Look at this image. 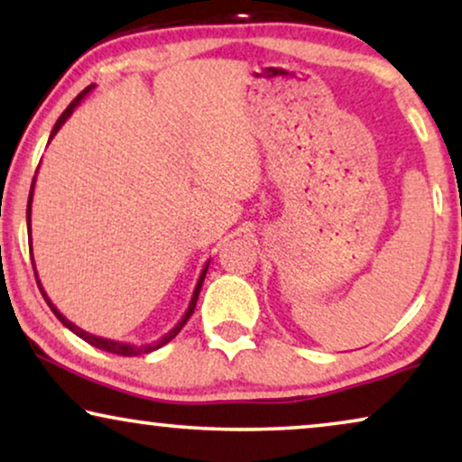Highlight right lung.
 Returning a JSON list of instances; mask_svg holds the SVG:
<instances>
[{"mask_svg": "<svg viewBox=\"0 0 462 462\" xmlns=\"http://www.w3.org/2000/svg\"><path fill=\"white\" fill-rule=\"evenodd\" d=\"M94 88L97 86H88L84 92H79L78 97L73 98V103L67 106L65 111H62V116L56 119V124H54V128H52V132H50V138H48V143L52 141V138L56 136V132H59L60 128H62V124L67 122L69 117L73 116V111L78 109V105L81 103V100H84L88 94H90V90H94ZM35 179H37V172H35ZM35 179H33V182H31V191H29V204H27V231H29V236H31V204H33V191H35ZM29 250H31V263H33V245H29ZM208 264H210V261L206 263V267L201 269V273H199V280H198V283H195V290H193V296H191V300H189V307H187V311H185V315H182L180 318V321L179 324H176L172 330L170 332H166L163 334L162 338H157L155 343H149V345H132V343H122V340H113V338H105V337H97V334H90V332H86V330H81L79 326H75L73 321H69L65 315H62L59 309L54 307V302L48 299V294H46V290H43V286H42V282H40V277H37V269H35V263H33V269H35V280H37V286H40V290H42V296H43V300L48 302V307L52 309V313L56 315V318H59V321L65 328H69V330H71L73 334H78V337L81 338V340H86L88 345H92V346H97V349H100V351H106V353H116V356H124V357H134V356H144V353H151V351H155V349H160V346H163L166 343H170V340H172L176 334H179L180 330H182V326L187 324L189 321V318H191L193 315V311H195V305H198V299H199V290H201V283H204V280H206V273H208Z\"/></svg>", "mask_w": 462, "mask_h": 462, "instance_id": "add662e5", "label": "right lung"}]
</instances>
